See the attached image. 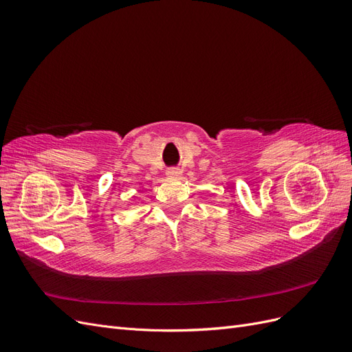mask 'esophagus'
<instances>
[{"label": "esophagus", "mask_w": 352, "mask_h": 352, "mask_svg": "<svg viewBox=\"0 0 352 352\" xmlns=\"http://www.w3.org/2000/svg\"><path fill=\"white\" fill-rule=\"evenodd\" d=\"M166 175H167L168 177H177V176L180 175V170H179V168H175V167H172V168H167Z\"/></svg>", "instance_id": "1"}]
</instances>
